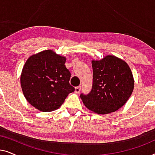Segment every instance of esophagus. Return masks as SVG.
I'll return each mask as SVG.
<instances>
[{
    "label": "esophagus",
    "instance_id": "obj_1",
    "mask_svg": "<svg viewBox=\"0 0 155 155\" xmlns=\"http://www.w3.org/2000/svg\"><path fill=\"white\" fill-rule=\"evenodd\" d=\"M80 90H81V86H78V87H76L75 88V93H79L80 92Z\"/></svg>",
    "mask_w": 155,
    "mask_h": 155
}]
</instances>
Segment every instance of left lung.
Wrapping results in <instances>:
<instances>
[{"label": "left lung", "mask_w": 155, "mask_h": 155, "mask_svg": "<svg viewBox=\"0 0 155 155\" xmlns=\"http://www.w3.org/2000/svg\"><path fill=\"white\" fill-rule=\"evenodd\" d=\"M92 88L88 94H80L85 107L94 113L107 114L122 107L132 94L134 79L128 65L117 57L108 55L92 61Z\"/></svg>", "instance_id": "8db88e82"}]
</instances>
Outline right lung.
Masks as SVG:
<instances>
[{
	"instance_id": "1",
	"label": "right lung",
	"mask_w": 155,
	"mask_h": 155,
	"mask_svg": "<svg viewBox=\"0 0 155 155\" xmlns=\"http://www.w3.org/2000/svg\"><path fill=\"white\" fill-rule=\"evenodd\" d=\"M65 61L52 50H45L31 56L25 63L20 76L22 92L39 111L58 109L75 91L69 83L71 73L65 66Z\"/></svg>"
}]
</instances>
